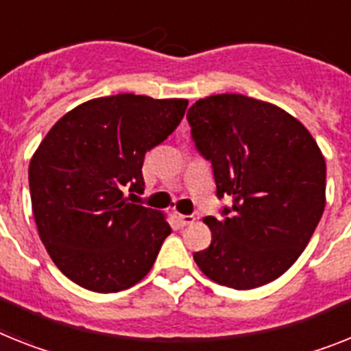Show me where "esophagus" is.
Instances as JSON below:
<instances>
[{
    "label": "esophagus",
    "mask_w": 351,
    "mask_h": 351,
    "mask_svg": "<svg viewBox=\"0 0 351 351\" xmlns=\"http://www.w3.org/2000/svg\"><path fill=\"white\" fill-rule=\"evenodd\" d=\"M176 219L180 221L182 226H185V225H191V223H193L194 216H184V214H178V216H176Z\"/></svg>",
    "instance_id": "obj_1"
}]
</instances>
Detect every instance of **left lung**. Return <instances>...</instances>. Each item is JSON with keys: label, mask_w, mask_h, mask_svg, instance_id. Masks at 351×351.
I'll return each instance as SVG.
<instances>
[{"label": "left lung", "mask_w": 351, "mask_h": 351, "mask_svg": "<svg viewBox=\"0 0 351 351\" xmlns=\"http://www.w3.org/2000/svg\"><path fill=\"white\" fill-rule=\"evenodd\" d=\"M191 137L212 164L221 219L205 217L212 243L193 255L210 280L237 291L269 284L293 266L325 210L326 164L291 114L243 94L198 99Z\"/></svg>", "instance_id": "8db88e82"}]
</instances>
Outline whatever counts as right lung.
<instances>
[{
	"label": "right lung",
	"instance_id": "obj_1",
	"mask_svg": "<svg viewBox=\"0 0 351 351\" xmlns=\"http://www.w3.org/2000/svg\"><path fill=\"white\" fill-rule=\"evenodd\" d=\"M185 108L187 99L135 94L90 99L60 117L32 157L40 241L84 289L117 293L152 269L171 226L125 191L143 194L144 155L175 132Z\"/></svg>",
	"mask_w": 351,
	"mask_h": 351
}]
</instances>
